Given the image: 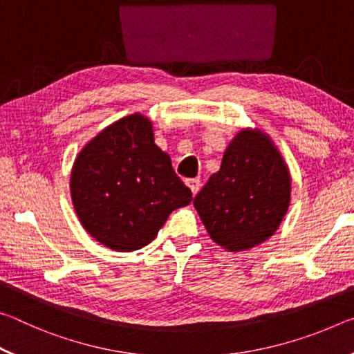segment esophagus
<instances>
[{
	"mask_svg": "<svg viewBox=\"0 0 354 354\" xmlns=\"http://www.w3.org/2000/svg\"><path fill=\"white\" fill-rule=\"evenodd\" d=\"M185 184H187V187L192 190V194H198V190H200V187H201V183H200V179H196V178H192V179H187V181H185Z\"/></svg>",
	"mask_w": 354,
	"mask_h": 354,
	"instance_id": "obj_1",
	"label": "esophagus"
}]
</instances>
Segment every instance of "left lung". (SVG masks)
I'll return each instance as SVG.
<instances>
[{"mask_svg": "<svg viewBox=\"0 0 354 354\" xmlns=\"http://www.w3.org/2000/svg\"><path fill=\"white\" fill-rule=\"evenodd\" d=\"M289 203L290 173L279 149L261 129L247 128L230 142L194 206L215 243L243 251L274 234Z\"/></svg>", "mask_w": 354, "mask_h": 354, "instance_id": "obj_1", "label": "left lung"}]
</instances>
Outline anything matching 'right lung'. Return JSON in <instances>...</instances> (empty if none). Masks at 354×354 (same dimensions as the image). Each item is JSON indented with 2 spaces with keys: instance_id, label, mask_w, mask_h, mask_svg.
Returning <instances> with one entry per match:
<instances>
[{
  "instance_id": "1",
  "label": "right lung",
  "mask_w": 354,
  "mask_h": 354,
  "mask_svg": "<svg viewBox=\"0 0 354 354\" xmlns=\"http://www.w3.org/2000/svg\"><path fill=\"white\" fill-rule=\"evenodd\" d=\"M70 194L84 230L120 253L145 247L175 209L192 201L142 113L117 120L81 149Z\"/></svg>"
}]
</instances>
